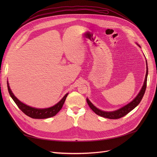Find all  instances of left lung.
Wrapping results in <instances>:
<instances>
[{
    "label": "left lung",
    "instance_id": "1",
    "mask_svg": "<svg viewBox=\"0 0 157 157\" xmlns=\"http://www.w3.org/2000/svg\"><path fill=\"white\" fill-rule=\"evenodd\" d=\"M140 48L139 44H137ZM146 74L145 76V79L144 81L143 85L140 90V92L139 94L137 95V96L134 98V99L132 101L130 102H129L128 104L125 105V106H123L122 108L116 110V111H105L101 110L99 109H98L90 101L88 98H86V102L89 105L90 108L92 109V111L97 114L98 116H101L104 118H109V119H118L120 118L123 117L125 116L126 114H127L129 112H130L132 110H133L136 106L139 105L140 102L141 101L142 98L144 96V94L146 91V83H147V74H148V69H147V64L146 62Z\"/></svg>",
    "mask_w": 157,
    "mask_h": 157
}]
</instances>
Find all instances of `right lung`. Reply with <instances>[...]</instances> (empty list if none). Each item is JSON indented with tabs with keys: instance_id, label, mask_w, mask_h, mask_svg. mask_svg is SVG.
<instances>
[{
	"instance_id": "1",
	"label": "right lung",
	"mask_w": 157,
	"mask_h": 157,
	"mask_svg": "<svg viewBox=\"0 0 157 157\" xmlns=\"http://www.w3.org/2000/svg\"><path fill=\"white\" fill-rule=\"evenodd\" d=\"M7 84L8 91H9L10 96L11 97V98H13V100L16 103V104L18 105L20 109H21L22 112L24 113L26 115H27L28 117L32 118H35V119H44V118H48L55 116V115L62 109V106L65 102V101L66 99V97H67L69 94L68 93L66 94L62 99L53 106L50 107V108H48L39 109V108H32V107H30L29 105H27L21 102L20 100H18V98L15 97V95L12 92L11 90L10 89L8 81L7 82Z\"/></svg>"
}]
</instances>
